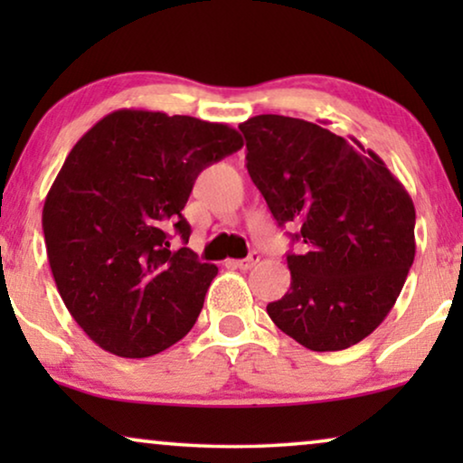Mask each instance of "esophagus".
Returning a JSON list of instances; mask_svg holds the SVG:
<instances>
[{"label": "esophagus", "instance_id": "esophagus-1", "mask_svg": "<svg viewBox=\"0 0 463 463\" xmlns=\"http://www.w3.org/2000/svg\"><path fill=\"white\" fill-rule=\"evenodd\" d=\"M259 259H261V255H259L257 250H252L249 257H246V259H240V261H236V268H240V269H250L252 265H257V263H259Z\"/></svg>", "mask_w": 463, "mask_h": 463}]
</instances>
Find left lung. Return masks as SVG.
Here are the masks:
<instances>
[{
	"label": "left lung",
	"mask_w": 463,
	"mask_h": 463,
	"mask_svg": "<svg viewBox=\"0 0 463 463\" xmlns=\"http://www.w3.org/2000/svg\"><path fill=\"white\" fill-rule=\"evenodd\" d=\"M246 168L278 225L295 223L288 293L274 325L314 352H337L382 325L415 259V206L382 157L299 118L238 126Z\"/></svg>",
	"instance_id": "1"
}]
</instances>
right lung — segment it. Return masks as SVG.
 <instances>
[{"label":"right lung","instance_id":"obj_1","mask_svg":"<svg viewBox=\"0 0 463 463\" xmlns=\"http://www.w3.org/2000/svg\"><path fill=\"white\" fill-rule=\"evenodd\" d=\"M227 124L119 109L69 151L43 202L50 269L69 314L105 352L147 358L185 337L217 265L170 249L198 175L242 147Z\"/></svg>","mask_w":463,"mask_h":463}]
</instances>
